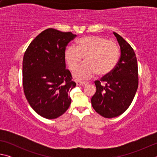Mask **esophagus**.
Returning a JSON list of instances; mask_svg holds the SVG:
<instances>
[{
	"instance_id": "obj_1",
	"label": "esophagus",
	"mask_w": 157,
	"mask_h": 157,
	"mask_svg": "<svg viewBox=\"0 0 157 157\" xmlns=\"http://www.w3.org/2000/svg\"><path fill=\"white\" fill-rule=\"evenodd\" d=\"M76 84L78 85V86H84V85L86 84V82H80V81H77V82H76Z\"/></svg>"
}]
</instances>
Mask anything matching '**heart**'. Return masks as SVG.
<instances>
[{
  "label": "heart",
  "mask_w": 157,
  "mask_h": 157,
  "mask_svg": "<svg viewBox=\"0 0 157 157\" xmlns=\"http://www.w3.org/2000/svg\"><path fill=\"white\" fill-rule=\"evenodd\" d=\"M120 49L115 41L100 36H88L79 39L76 48L66 50L65 59L70 70L75 69L84 57L85 63L77 68L73 76L78 80H85L95 74L105 76L109 74L118 63Z\"/></svg>",
  "instance_id": "heart-1"
}]
</instances>
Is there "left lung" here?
Here are the masks:
<instances>
[{
  "instance_id": "obj_1",
  "label": "left lung",
  "mask_w": 157,
  "mask_h": 157,
  "mask_svg": "<svg viewBox=\"0 0 157 157\" xmlns=\"http://www.w3.org/2000/svg\"><path fill=\"white\" fill-rule=\"evenodd\" d=\"M121 47V57L116 67L100 80L95 81L96 92L91 98L93 108L105 118L121 115L131 105L139 86L138 64L132 46L113 33Z\"/></svg>"
}]
</instances>
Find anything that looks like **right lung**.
I'll use <instances>...</instances> for the list:
<instances>
[{
	"instance_id": "right-lung-1",
	"label": "right lung",
	"mask_w": 157,
	"mask_h": 157,
	"mask_svg": "<svg viewBox=\"0 0 157 157\" xmlns=\"http://www.w3.org/2000/svg\"><path fill=\"white\" fill-rule=\"evenodd\" d=\"M76 36L71 32L48 28L37 35L23 59V87L29 104L47 119L57 118L71 102L69 92L76 86L66 68L65 50Z\"/></svg>"
}]
</instances>
